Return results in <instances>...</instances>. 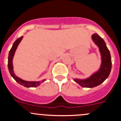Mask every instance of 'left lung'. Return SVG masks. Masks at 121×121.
I'll use <instances>...</instances> for the list:
<instances>
[{
  "mask_svg": "<svg viewBox=\"0 0 121 121\" xmlns=\"http://www.w3.org/2000/svg\"><path fill=\"white\" fill-rule=\"evenodd\" d=\"M92 39L99 48L102 56V64L99 70L88 78L83 80L74 79L82 87L92 88L100 85L108 77L111 70V57L104 40L97 33L92 35Z\"/></svg>",
  "mask_w": 121,
  "mask_h": 121,
  "instance_id": "1",
  "label": "left lung"
}]
</instances>
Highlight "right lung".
<instances>
[{"instance_id": "obj_1", "label": "right lung", "mask_w": 121, "mask_h": 121, "mask_svg": "<svg viewBox=\"0 0 121 121\" xmlns=\"http://www.w3.org/2000/svg\"><path fill=\"white\" fill-rule=\"evenodd\" d=\"M23 37V36H22V37H19V39H17L14 42L13 46H12V47L11 48L10 50L8 56V69L9 71L10 74L12 75V77L15 80V81L16 82L20 84V85H22L23 86H26V87H36L38 85H40V83H42L43 82H44L45 81V80H43L41 81H30V82L29 81H24V80L20 78L17 77L16 75H15L14 72H13L12 60H13V56H14L17 47V46L20 43L21 40H22Z\"/></svg>"}]
</instances>
